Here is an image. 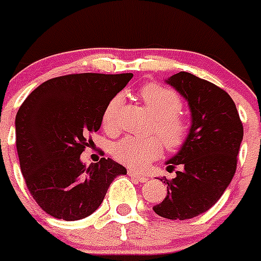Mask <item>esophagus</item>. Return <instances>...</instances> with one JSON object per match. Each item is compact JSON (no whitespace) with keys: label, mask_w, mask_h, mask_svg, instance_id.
<instances>
[{"label":"esophagus","mask_w":261,"mask_h":261,"mask_svg":"<svg viewBox=\"0 0 261 261\" xmlns=\"http://www.w3.org/2000/svg\"><path fill=\"white\" fill-rule=\"evenodd\" d=\"M128 174L130 176V177L135 178V180H137L138 182H146V180H147V177L145 176V174H141L140 172L135 171V169H129Z\"/></svg>","instance_id":"34e87169"}]
</instances>
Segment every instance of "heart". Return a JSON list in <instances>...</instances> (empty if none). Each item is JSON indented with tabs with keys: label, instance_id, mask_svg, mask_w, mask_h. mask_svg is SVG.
I'll list each match as a JSON object with an SVG mask.
<instances>
[{
	"label": "heart",
	"instance_id": "b5f03b06",
	"mask_svg": "<svg viewBox=\"0 0 261 261\" xmlns=\"http://www.w3.org/2000/svg\"><path fill=\"white\" fill-rule=\"evenodd\" d=\"M140 98L154 115L152 129L169 150H176L185 143L189 136L188 120L178 114L181 101L176 92L159 84H146L140 89ZM123 105V95L110 99L102 114V125L107 132L118 129V114ZM162 142L156 137H124L112 147V154L119 162L135 168H143L162 154Z\"/></svg>",
	"mask_w": 261,
	"mask_h": 261
}]
</instances>
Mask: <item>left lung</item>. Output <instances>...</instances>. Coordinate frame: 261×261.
<instances>
[{
  "label": "left lung",
  "instance_id": "8db88e82",
  "mask_svg": "<svg viewBox=\"0 0 261 261\" xmlns=\"http://www.w3.org/2000/svg\"><path fill=\"white\" fill-rule=\"evenodd\" d=\"M166 83L188 101L191 126L177 154L166 162L168 171H178L172 180L164 178L167 197L152 210L169 220L193 219L208 211L230 184L243 125L230 95L215 84L189 72Z\"/></svg>",
  "mask_w": 261,
  "mask_h": 261
}]
</instances>
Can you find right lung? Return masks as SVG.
Masks as SVG:
<instances>
[{"label": "right lung", "mask_w": 261, "mask_h": 261, "mask_svg": "<svg viewBox=\"0 0 261 261\" xmlns=\"http://www.w3.org/2000/svg\"><path fill=\"white\" fill-rule=\"evenodd\" d=\"M133 73H76L50 79L23 102L15 118L20 171L37 204L50 216L75 221L103 202L126 169L110 158L89 167L80 155L101 128L102 114Z\"/></svg>", "instance_id": "right-lung-1"}]
</instances>
